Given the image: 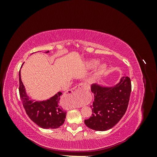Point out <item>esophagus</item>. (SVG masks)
Instances as JSON below:
<instances>
[{"label": "esophagus", "mask_w": 157, "mask_h": 157, "mask_svg": "<svg viewBox=\"0 0 157 157\" xmlns=\"http://www.w3.org/2000/svg\"><path fill=\"white\" fill-rule=\"evenodd\" d=\"M87 89V86L84 84H79L77 86L73 87L72 89H71L68 91L66 92V96L71 98H75L77 97L78 95L80 93V92L84 91ZM70 108L75 107V106H70Z\"/></svg>", "instance_id": "1"}]
</instances>
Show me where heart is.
I'll return each instance as SVG.
<instances>
[{
	"label": "heart",
	"instance_id": "obj_1",
	"mask_svg": "<svg viewBox=\"0 0 157 157\" xmlns=\"http://www.w3.org/2000/svg\"><path fill=\"white\" fill-rule=\"evenodd\" d=\"M98 64V61H96V60H92L91 61H90V62L88 63V65L90 66V67H94V66ZM106 68V65L105 64H102L100 67H99V71H103Z\"/></svg>",
	"mask_w": 157,
	"mask_h": 157
}]
</instances>
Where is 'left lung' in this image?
I'll return each mask as SVG.
<instances>
[{
    "label": "left lung",
    "mask_w": 157,
    "mask_h": 157,
    "mask_svg": "<svg viewBox=\"0 0 157 157\" xmlns=\"http://www.w3.org/2000/svg\"><path fill=\"white\" fill-rule=\"evenodd\" d=\"M131 90V80L128 77H122L119 82L111 87L92 84L91 91L94 101L90 107L93 113L84 121L85 124L96 131H105L115 126L126 111Z\"/></svg>",
    "instance_id": "1"
}]
</instances>
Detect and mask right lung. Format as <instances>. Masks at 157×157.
<instances>
[{
    "mask_svg": "<svg viewBox=\"0 0 157 157\" xmlns=\"http://www.w3.org/2000/svg\"><path fill=\"white\" fill-rule=\"evenodd\" d=\"M46 52V53H48ZM19 92L27 115L38 126L46 129H55L62 125L66 117V113L59 105L60 96L62 93L59 92L49 99L42 101H33L29 99L21 79L20 70L19 72Z\"/></svg>",
    "mask_w": 157,
    "mask_h": 157,
    "instance_id": "obj_1",
    "label": "right lung"
}]
</instances>
